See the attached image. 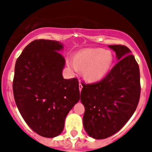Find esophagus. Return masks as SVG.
<instances>
[{
	"label": "esophagus",
	"mask_w": 152,
	"mask_h": 152,
	"mask_svg": "<svg viewBox=\"0 0 152 152\" xmlns=\"http://www.w3.org/2000/svg\"><path fill=\"white\" fill-rule=\"evenodd\" d=\"M82 84H80V83H79V91H80V92L81 91V90H82Z\"/></svg>",
	"instance_id": "esophagus-1"
}]
</instances>
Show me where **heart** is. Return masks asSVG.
I'll use <instances>...</instances> for the list:
<instances>
[{
	"instance_id": "obj_1",
	"label": "heart",
	"mask_w": 152,
	"mask_h": 152,
	"mask_svg": "<svg viewBox=\"0 0 152 152\" xmlns=\"http://www.w3.org/2000/svg\"><path fill=\"white\" fill-rule=\"evenodd\" d=\"M113 55L110 51L100 49H85L78 52L70 67L77 72L83 68V76L89 82L100 81L109 73L113 64Z\"/></svg>"
}]
</instances>
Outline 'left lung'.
I'll return each instance as SVG.
<instances>
[{"label":"left lung","instance_id":"1","mask_svg":"<svg viewBox=\"0 0 152 152\" xmlns=\"http://www.w3.org/2000/svg\"><path fill=\"white\" fill-rule=\"evenodd\" d=\"M118 62L102 80L82 84L80 101L85 108L83 123L86 132L96 139L116 133L136 110L140 97L139 67L129 48L109 45Z\"/></svg>","mask_w":152,"mask_h":152}]
</instances>
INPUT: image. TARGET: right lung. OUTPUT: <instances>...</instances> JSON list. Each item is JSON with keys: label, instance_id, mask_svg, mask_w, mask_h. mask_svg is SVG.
Instances as JSON below:
<instances>
[{"label": "right lung", "instance_id": "obj_1", "mask_svg": "<svg viewBox=\"0 0 152 152\" xmlns=\"http://www.w3.org/2000/svg\"><path fill=\"white\" fill-rule=\"evenodd\" d=\"M63 49L55 40H34L15 64L13 91L17 108L26 124L45 138L61 133L67 115L80 100L77 79L62 76Z\"/></svg>", "mask_w": 152, "mask_h": 152}]
</instances>
